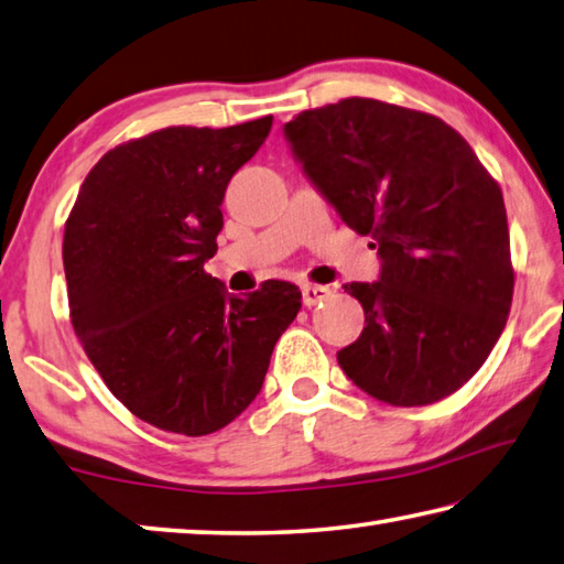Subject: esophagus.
Wrapping results in <instances>:
<instances>
[{"label": "esophagus", "mask_w": 564, "mask_h": 564, "mask_svg": "<svg viewBox=\"0 0 564 564\" xmlns=\"http://www.w3.org/2000/svg\"><path fill=\"white\" fill-rule=\"evenodd\" d=\"M329 297H332V290L324 288V284H302L304 307H314V304H319Z\"/></svg>", "instance_id": "esophagus-1"}]
</instances>
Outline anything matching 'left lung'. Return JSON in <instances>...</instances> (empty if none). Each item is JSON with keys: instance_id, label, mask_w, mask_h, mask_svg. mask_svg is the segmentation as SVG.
<instances>
[{"instance_id": "left-lung-1", "label": "left lung", "mask_w": 564, "mask_h": 564, "mask_svg": "<svg viewBox=\"0 0 564 564\" xmlns=\"http://www.w3.org/2000/svg\"><path fill=\"white\" fill-rule=\"evenodd\" d=\"M304 175L381 257L344 373L391 406L458 391L506 329L516 272L500 185L458 131L413 108L344 98L284 123Z\"/></svg>"}]
</instances>
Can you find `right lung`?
<instances>
[{
	"instance_id": "obj_1",
	"label": "right lung",
	"mask_w": 564,
	"mask_h": 564,
	"mask_svg": "<svg viewBox=\"0 0 564 564\" xmlns=\"http://www.w3.org/2000/svg\"><path fill=\"white\" fill-rule=\"evenodd\" d=\"M272 116L230 128L171 126L108 151L64 230L68 310L86 357L151 426L207 436L262 389L302 292L270 280L247 297L205 272L230 177Z\"/></svg>"
}]
</instances>
